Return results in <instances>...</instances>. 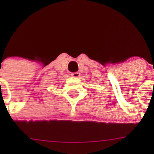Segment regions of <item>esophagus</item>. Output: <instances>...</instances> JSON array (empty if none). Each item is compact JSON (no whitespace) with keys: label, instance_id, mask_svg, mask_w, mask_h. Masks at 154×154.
<instances>
[{"label":"esophagus","instance_id":"esophagus-1","mask_svg":"<svg viewBox=\"0 0 154 154\" xmlns=\"http://www.w3.org/2000/svg\"><path fill=\"white\" fill-rule=\"evenodd\" d=\"M71 76L73 77V78H79L80 76V73L79 72H73L71 74Z\"/></svg>","mask_w":154,"mask_h":154}]
</instances>
